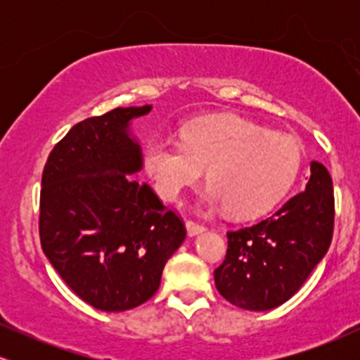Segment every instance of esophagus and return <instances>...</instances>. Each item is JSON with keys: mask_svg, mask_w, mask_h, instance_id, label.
Segmentation results:
<instances>
[{"mask_svg": "<svg viewBox=\"0 0 360 360\" xmlns=\"http://www.w3.org/2000/svg\"><path fill=\"white\" fill-rule=\"evenodd\" d=\"M186 230H188V235L189 237H194V235L205 232V225H201V223H194L191 220L186 221Z\"/></svg>", "mask_w": 360, "mask_h": 360, "instance_id": "1", "label": "esophagus"}]
</instances>
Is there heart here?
I'll list each match as a JSON object with an SVG mask.
<instances>
[{
    "mask_svg": "<svg viewBox=\"0 0 360 360\" xmlns=\"http://www.w3.org/2000/svg\"><path fill=\"white\" fill-rule=\"evenodd\" d=\"M183 142L155 135L143 147V167L164 200L174 201L208 169L212 183L201 205L237 217L267 213L289 191L303 164L291 135L238 117L196 120L181 130Z\"/></svg>",
    "mask_w": 360,
    "mask_h": 360,
    "instance_id": "1",
    "label": "heart"
}]
</instances>
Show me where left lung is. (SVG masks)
Returning <instances> with one entry per match:
<instances>
[{
    "instance_id": "obj_1",
    "label": "left lung",
    "mask_w": 360,
    "mask_h": 360,
    "mask_svg": "<svg viewBox=\"0 0 360 360\" xmlns=\"http://www.w3.org/2000/svg\"><path fill=\"white\" fill-rule=\"evenodd\" d=\"M304 191L272 217L226 233V257L214 269L218 292L250 311L272 309L295 295L332 242L335 201L323 164H309Z\"/></svg>"
}]
</instances>
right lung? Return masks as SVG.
Masks as SVG:
<instances>
[{"label":"right lung","mask_w":360,"mask_h":360,"mask_svg":"<svg viewBox=\"0 0 360 360\" xmlns=\"http://www.w3.org/2000/svg\"><path fill=\"white\" fill-rule=\"evenodd\" d=\"M150 110L128 106L82 120L44 167L42 250L64 283L101 311H125L150 300L186 237L183 220L150 186L130 177L142 169L130 122Z\"/></svg>","instance_id":"add662e5"}]
</instances>
